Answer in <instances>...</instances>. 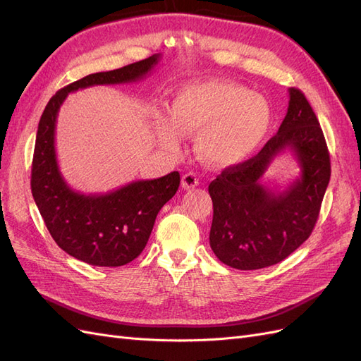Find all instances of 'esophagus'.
<instances>
[{"mask_svg": "<svg viewBox=\"0 0 361 361\" xmlns=\"http://www.w3.org/2000/svg\"><path fill=\"white\" fill-rule=\"evenodd\" d=\"M199 185V178L197 174L192 173V171H188L185 173L182 176V188L183 190H192Z\"/></svg>", "mask_w": 361, "mask_h": 361, "instance_id": "obj_1", "label": "esophagus"}]
</instances>
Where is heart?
<instances>
[{"instance_id": "obj_1", "label": "heart", "mask_w": 361, "mask_h": 361, "mask_svg": "<svg viewBox=\"0 0 361 361\" xmlns=\"http://www.w3.org/2000/svg\"><path fill=\"white\" fill-rule=\"evenodd\" d=\"M173 117L154 114L162 146L178 147L183 134H197L200 157L212 166H235L255 155L272 128L267 97L232 81H204L182 89L171 102Z\"/></svg>"}]
</instances>
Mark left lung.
<instances>
[{"instance_id": "1", "label": "left lung", "mask_w": 361, "mask_h": 361, "mask_svg": "<svg viewBox=\"0 0 361 361\" xmlns=\"http://www.w3.org/2000/svg\"><path fill=\"white\" fill-rule=\"evenodd\" d=\"M286 148L298 158L302 174L286 190L274 192L259 179ZM330 176L321 125L304 93L292 87L277 134L256 157L227 167L209 183L214 204L209 244L215 256L244 271L286 259L310 236Z\"/></svg>"}]
</instances>
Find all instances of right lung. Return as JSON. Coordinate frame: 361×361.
<instances>
[{"mask_svg":"<svg viewBox=\"0 0 361 361\" xmlns=\"http://www.w3.org/2000/svg\"><path fill=\"white\" fill-rule=\"evenodd\" d=\"M159 54L125 68L87 75L54 94L43 111L31 167V192L51 236L72 257L94 267H122L145 250L161 207L176 194L180 174L134 180L105 194L73 191L64 180L56 155V123L66 96L92 85L143 80Z\"/></svg>","mask_w":361,"mask_h":361,"instance_id":"right-lung-1","label":"right lung"}]
</instances>
